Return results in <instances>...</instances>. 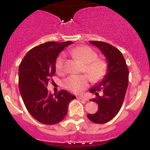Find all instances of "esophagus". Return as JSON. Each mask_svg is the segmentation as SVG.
<instances>
[{"label":"esophagus","instance_id":"esophagus-1","mask_svg":"<svg viewBox=\"0 0 150 150\" xmlns=\"http://www.w3.org/2000/svg\"><path fill=\"white\" fill-rule=\"evenodd\" d=\"M77 99H80V100L85 101H88V99H87V98H85V97H77Z\"/></svg>","mask_w":150,"mask_h":150}]
</instances>
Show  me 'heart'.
Instances as JSON below:
<instances>
[{"label":"heart","instance_id":"obj_1","mask_svg":"<svg viewBox=\"0 0 150 150\" xmlns=\"http://www.w3.org/2000/svg\"><path fill=\"white\" fill-rule=\"evenodd\" d=\"M72 57L83 63L82 72L86 75H71L63 81V87L75 94H80L88 87L89 81L99 82L104 79L108 71V64L106 61L97 58V53L89 46H77L68 51ZM65 55L58 56L56 62V70L63 73Z\"/></svg>","mask_w":150,"mask_h":150}]
</instances>
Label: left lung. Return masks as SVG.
I'll list each match as a JSON object with an SVG mask.
<instances>
[{
    "label": "left lung",
    "instance_id": "left-lung-1",
    "mask_svg": "<svg viewBox=\"0 0 150 150\" xmlns=\"http://www.w3.org/2000/svg\"><path fill=\"white\" fill-rule=\"evenodd\" d=\"M104 54L108 63V71L102 80L89 89L97 96L91 101L98 104V111L87 114V118L95 123H107L120 111L128 85V69L121 52L116 47L103 42L89 41ZM102 95H98V92Z\"/></svg>",
    "mask_w": 150,
    "mask_h": 150
}]
</instances>
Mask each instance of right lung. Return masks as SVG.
Instances as JSON below:
<instances>
[{"instance_id":"right-lung-1","label":"right lung","mask_w":150,"mask_h":150,"mask_svg":"<svg viewBox=\"0 0 150 150\" xmlns=\"http://www.w3.org/2000/svg\"><path fill=\"white\" fill-rule=\"evenodd\" d=\"M73 44L49 42L35 46L25 55L19 66V89L29 113L40 123L53 125L65 118L70 101L75 99L66 90L53 97L48 82L56 73V61L65 47Z\"/></svg>"}]
</instances>
